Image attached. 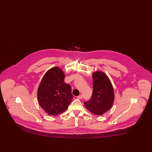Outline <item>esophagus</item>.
<instances>
[{
    "label": "esophagus",
    "instance_id": "34e87169",
    "mask_svg": "<svg viewBox=\"0 0 152 152\" xmlns=\"http://www.w3.org/2000/svg\"><path fill=\"white\" fill-rule=\"evenodd\" d=\"M77 99H81L83 97V96L82 94H80L79 96H77Z\"/></svg>",
    "mask_w": 152,
    "mask_h": 152
}]
</instances>
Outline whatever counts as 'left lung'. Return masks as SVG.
Listing matches in <instances>:
<instances>
[{"label": "left lung", "mask_w": 152, "mask_h": 152, "mask_svg": "<svg viewBox=\"0 0 152 152\" xmlns=\"http://www.w3.org/2000/svg\"><path fill=\"white\" fill-rule=\"evenodd\" d=\"M92 97L84 104L92 113L101 116L113 106L115 100L114 90L108 76L104 72L96 71L92 73Z\"/></svg>", "instance_id": "1"}]
</instances>
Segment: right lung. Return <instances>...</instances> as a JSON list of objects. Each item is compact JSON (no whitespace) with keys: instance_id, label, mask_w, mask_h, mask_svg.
<instances>
[{"instance_id":"1","label":"right lung","mask_w":152,"mask_h":152,"mask_svg":"<svg viewBox=\"0 0 152 152\" xmlns=\"http://www.w3.org/2000/svg\"><path fill=\"white\" fill-rule=\"evenodd\" d=\"M65 74L58 66L48 70L37 89V100L40 107L50 116L62 113L72 100L71 88L64 82Z\"/></svg>"}]
</instances>
